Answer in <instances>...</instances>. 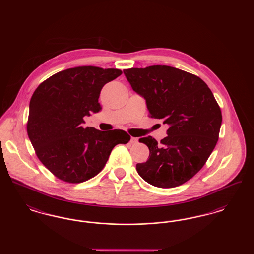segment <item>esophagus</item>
<instances>
[{
	"label": "esophagus",
	"instance_id": "34e87169",
	"mask_svg": "<svg viewBox=\"0 0 254 254\" xmlns=\"http://www.w3.org/2000/svg\"><path fill=\"white\" fill-rule=\"evenodd\" d=\"M130 143H131V144H137V143H138V138L131 137V139H130Z\"/></svg>",
	"mask_w": 254,
	"mask_h": 254
}]
</instances>
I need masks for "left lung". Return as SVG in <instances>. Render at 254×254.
I'll use <instances>...</instances> for the list:
<instances>
[{
	"mask_svg": "<svg viewBox=\"0 0 254 254\" xmlns=\"http://www.w3.org/2000/svg\"><path fill=\"white\" fill-rule=\"evenodd\" d=\"M133 90L146 101L148 116L169 125L160 143L140 138L149 156L136 165L148 184L175 188L204 167L219 139L222 112L211 90L198 76L169 65L124 69Z\"/></svg>",
	"mask_w": 254,
	"mask_h": 254,
	"instance_id": "left-lung-1",
	"label": "left lung"
}]
</instances>
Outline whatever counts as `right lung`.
<instances>
[{"mask_svg": "<svg viewBox=\"0 0 254 254\" xmlns=\"http://www.w3.org/2000/svg\"><path fill=\"white\" fill-rule=\"evenodd\" d=\"M122 74L117 68L76 66L50 76L30 99L26 124L37 157L58 179L87 181L106 166L113 147L130 136L121 129L83 127L84 116L101 109L103 86Z\"/></svg>", "mask_w": 254, "mask_h": 254, "instance_id": "right-lung-1", "label": "right lung"}]
</instances>
